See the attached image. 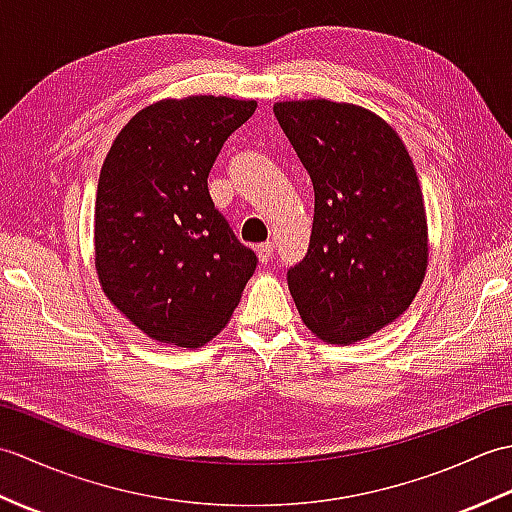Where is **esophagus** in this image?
Wrapping results in <instances>:
<instances>
[{
	"mask_svg": "<svg viewBox=\"0 0 512 512\" xmlns=\"http://www.w3.org/2000/svg\"><path fill=\"white\" fill-rule=\"evenodd\" d=\"M273 242H264V244H259L257 246V255H259V262L262 264H268L270 259H273Z\"/></svg>",
	"mask_w": 512,
	"mask_h": 512,
	"instance_id": "1",
	"label": "esophagus"
}]
</instances>
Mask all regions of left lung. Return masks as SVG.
<instances>
[{
	"label": "left lung",
	"instance_id": "left-lung-1",
	"mask_svg": "<svg viewBox=\"0 0 512 512\" xmlns=\"http://www.w3.org/2000/svg\"><path fill=\"white\" fill-rule=\"evenodd\" d=\"M273 112L314 187L306 257L288 270L301 321L352 343L396 321L427 270L420 182L398 134L363 107L275 103Z\"/></svg>",
	"mask_w": 512,
	"mask_h": 512
}]
</instances>
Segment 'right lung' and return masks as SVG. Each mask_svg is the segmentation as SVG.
Masks as SVG:
<instances>
[{
	"label": "right lung",
	"instance_id": "obj_1",
	"mask_svg": "<svg viewBox=\"0 0 512 512\" xmlns=\"http://www.w3.org/2000/svg\"><path fill=\"white\" fill-rule=\"evenodd\" d=\"M255 101L189 96L129 121L107 154L94 211L103 292L160 343L200 347L231 319L257 255L209 193V171Z\"/></svg>",
	"mask_w": 512,
	"mask_h": 512
}]
</instances>
